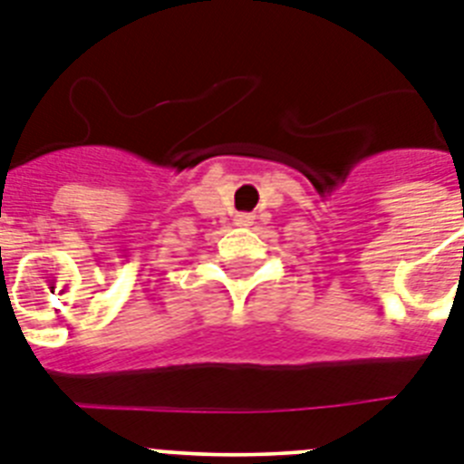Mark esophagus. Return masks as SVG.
I'll use <instances>...</instances> for the list:
<instances>
[{
	"instance_id": "obj_1",
	"label": "esophagus",
	"mask_w": 464,
	"mask_h": 464,
	"mask_svg": "<svg viewBox=\"0 0 464 464\" xmlns=\"http://www.w3.org/2000/svg\"><path fill=\"white\" fill-rule=\"evenodd\" d=\"M250 217H247V214H238V217H236V224H238V226H247V224H250Z\"/></svg>"
}]
</instances>
